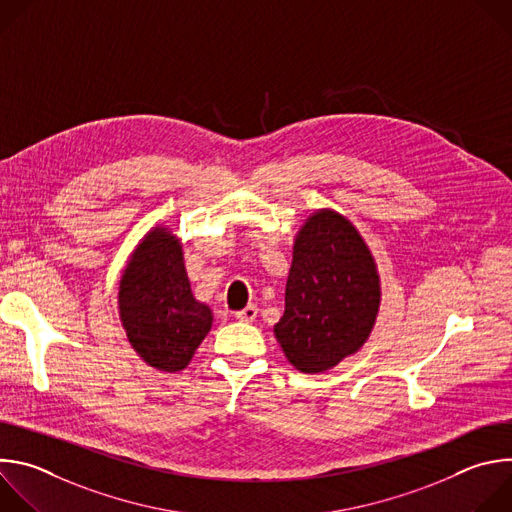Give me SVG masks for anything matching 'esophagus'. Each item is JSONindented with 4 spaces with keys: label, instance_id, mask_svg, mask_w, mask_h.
<instances>
[{
    "label": "esophagus",
    "instance_id": "esophagus-1",
    "mask_svg": "<svg viewBox=\"0 0 512 512\" xmlns=\"http://www.w3.org/2000/svg\"><path fill=\"white\" fill-rule=\"evenodd\" d=\"M257 314H259V308H257L255 304H251V306H247L245 310L237 312L235 318H237L239 322H255V320H257Z\"/></svg>",
    "mask_w": 512,
    "mask_h": 512
}]
</instances>
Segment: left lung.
Here are the masks:
<instances>
[{
  "instance_id": "left-lung-1",
  "label": "left lung",
  "mask_w": 512,
  "mask_h": 512,
  "mask_svg": "<svg viewBox=\"0 0 512 512\" xmlns=\"http://www.w3.org/2000/svg\"><path fill=\"white\" fill-rule=\"evenodd\" d=\"M381 306L375 257L346 216L312 212L294 241L285 312L273 334L294 369L318 375L369 340Z\"/></svg>"
}]
</instances>
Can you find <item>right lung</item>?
<instances>
[{"label": "right lung", "instance_id": "right-lung-1", "mask_svg": "<svg viewBox=\"0 0 512 512\" xmlns=\"http://www.w3.org/2000/svg\"><path fill=\"white\" fill-rule=\"evenodd\" d=\"M117 306L133 350L164 373L186 369L212 326V310L194 298L182 243L168 227L145 233L129 255Z\"/></svg>", "mask_w": 512, "mask_h": 512}]
</instances>
